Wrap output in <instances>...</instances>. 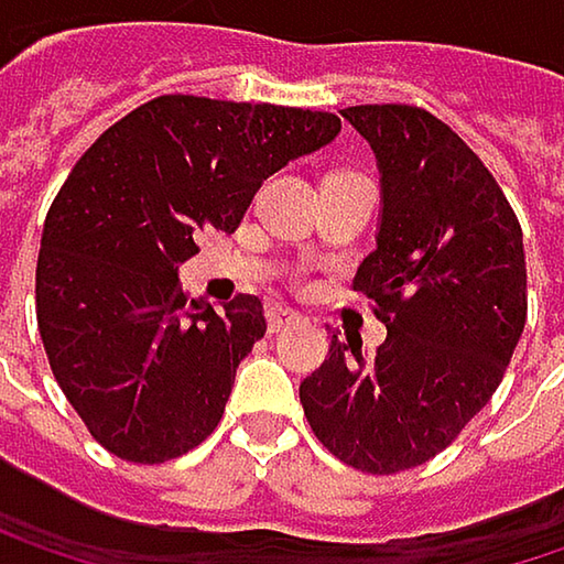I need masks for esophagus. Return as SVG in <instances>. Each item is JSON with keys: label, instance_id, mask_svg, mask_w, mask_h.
Masks as SVG:
<instances>
[{"label": "esophagus", "instance_id": "obj_1", "mask_svg": "<svg viewBox=\"0 0 564 564\" xmlns=\"http://www.w3.org/2000/svg\"><path fill=\"white\" fill-rule=\"evenodd\" d=\"M300 319H303V316H300L296 310H286V306H271V310H268V329H271V333H281L290 323H300Z\"/></svg>", "mask_w": 564, "mask_h": 564}]
</instances>
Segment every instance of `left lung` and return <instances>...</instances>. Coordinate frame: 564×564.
Masks as SVG:
<instances>
[{
  "instance_id": "8db88e82",
  "label": "left lung",
  "mask_w": 564,
  "mask_h": 564,
  "mask_svg": "<svg viewBox=\"0 0 564 564\" xmlns=\"http://www.w3.org/2000/svg\"><path fill=\"white\" fill-rule=\"evenodd\" d=\"M343 117L382 172L379 248L352 290L389 336L329 339L303 414L346 467L389 477L441 454L503 382L525 326L522 228L484 160L434 113L362 104Z\"/></svg>"
}]
</instances>
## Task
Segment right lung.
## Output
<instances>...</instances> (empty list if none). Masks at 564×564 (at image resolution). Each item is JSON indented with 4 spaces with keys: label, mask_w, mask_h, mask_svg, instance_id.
Masks as SVG:
<instances>
[{
    "label": "right lung",
    "mask_w": 564,
    "mask_h": 564,
    "mask_svg": "<svg viewBox=\"0 0 564 564\" xmlns=\"http://www.w3.org/2000/svg\"><path fill=\"white\" fill-rule=\"evenodd\" d=\"M336 133L323 110L163 94L74 163L45 218L35 313L57 386L100 447L166 464L218 427L264 306L238 293L212 310L175 271L202 231H235L268 175Z\"/></svg>",
    "instance_id": "add662e5"
}]
</instances>
